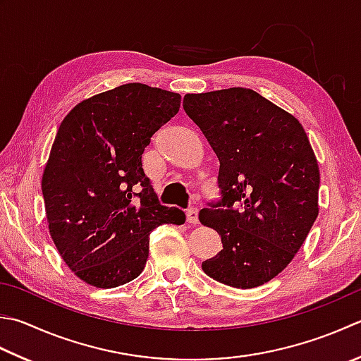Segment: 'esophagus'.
<instances>
[{"label":"esophagus","instance_id":"34e87169","mask_svg":"<svg viewBox=\"0 0 361 361\" xmlns=\"http://www.w3.org/2000/svg\"><path fill=\"white\" fill-rule=\"evenodd\" d=\"M186 221L189 224H197V222H199V209H197V208H189L186 211Z\"/></svg>","mask_w":361,"mask_h":361}]
</instances>
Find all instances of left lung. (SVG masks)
Here are the masks:
<instances>
[{
    "instance_id": "1",
    "label": "left lung",
    "mask_w": 361,
    "mask_h": 361,
    "mask_svg": "<svg viewBox=\"0 0 361 361\" xmlns=\"http://www.w3.org/2000/svg\"><path fill=\"white\" fill-rule=\"evenodd\" d=\"M183 108L221 164V199L199 219L224 249L202 269L233 288L264 285L291 263L319 213V167L307 133L252 89L188 94Z\"/></svg>"
}]
</instances>
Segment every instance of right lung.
I'll return each instance as SVG.
<instances>
[{
  "instance_id": "1",
  "label": "right lung",
  "mask_w": 361,
  "mask_h": 361,
  "mask_svg": "<svg viewBox=\"0 0 361 361\" xmlns=\"http://www.w3.org/2000/svg\"><path fill=\"white\" fill-rule=\"evenodd\" d=\"M173 92L130 82L84 100L56 134L42 178L48 228L66 264L86 283L116 288L144 271L150 233L181 225L142 169L150 139L180 109Z\"/></svg>"
}]
</instances>
